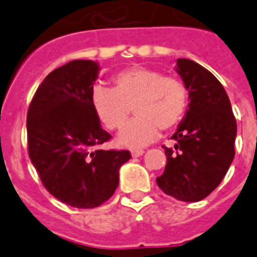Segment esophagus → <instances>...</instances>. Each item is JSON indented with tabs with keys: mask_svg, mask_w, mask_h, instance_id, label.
I'll use <instances>...</instances> for the list:
<instances>
[{
	"mask_svg": "<svg viewBox=\"0 0 257 257\" xmlns=\"http://www.w3.org/2000/svg\"><path fill=\"white\" fill-rule=\"evenodd\" d=\"M145 153L143 150H131V156L134 157V158H137V157H141Z\"/></svg>",
	"mask_w": 257,
	"mask_h": 257,
	"instance_id": "esophagus-1",
	"label": "esophagus"
}]
</instances>
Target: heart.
<instances>
[{"mask_svg":"<svg viewBox=\"0 0 257 257\" xmlns=\"http://www.w3.org/2000/svg\"><path fill=\"white\" fill-rule=\"evenodd\" d=\"M189 91L182 79L164 75L158 69L131 67L115 73L112 88L95 85L91 106L101 124L114 131L124 124L119 143L141 147L158 137L161 130H172L182 120L188 108Z\"/></svg>","mask_w":257,"mask_h":257,"instance_id":"1","label":"heart"}]
</instances>
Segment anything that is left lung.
Instances as JSON below:
<instances>
[{"mask_svg": "<svg viewBox=\"0 0 257 257\" xmlns=\"http://www.w3.org/2000/svg\"><path fill=\"white\" fill-rule=\"evenodd\" d=\"M177 72L189 91V108L165 147V172L157 178L161 190L180 201L204 200L217 188L234 157L236 119L221 83L189 59L177 60Z\"/></svg>", "mask_w": 257, "mask_h": 257, "instance_id": "1", "label": "left lung"}]
</instances>
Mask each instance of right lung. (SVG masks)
<instances>
[{"label":"right lung","instance_id":"right-lung-1","mask_svg":"<svg viewBox=\"0 0 257 257\" xmlns=\"http://www.w3.org/2000/svg\"><path fill=\"white\" fill-rule=\"evenodd\" d=\"M99 72L92 60H72L39 85L27 115L28 153L43 185L73 208H96L119 184L128 150H99L111 135L91 106Z\"/></svg>","mask_w":257,"mask_h":257}]
</instances>
